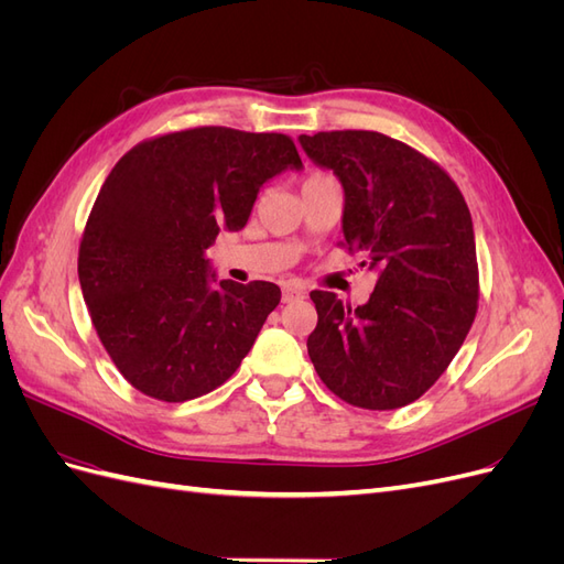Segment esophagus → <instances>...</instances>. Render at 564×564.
<instances>
[{
    "mask_svg": "<svg viewBox=\"0 0 564 564\" xmlns=\"http://www.w3.org/2000/svg\"><path fill=\"white\" fill-rule=\"evenodd\" d=\"M305 296L303 289L299 284H284L282 286V301L284 303H294V301H301Z\"/></svg>",
    "mask_w": 564,
    "mask_h": 564,
    "instance_id": "34e87169",
    "label": "esophagus"
}]
</instances>
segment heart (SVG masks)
<instances>
[{
    "instance_id": "b5f03b06",
    "label": "heart",
    "mask_w": 564,
    "mask_h": 564,
    "mask_svg": "<svg viewBox=\"0 0 564 564\" xmlns=\"http://www.w3.org/2000/svg\"><path fill=\"white\" fill-rule=\"evenodd\" d=\"M319 178H327V176H319V174H315V176H311L308 181H319Z\"/></svg>"
}]
</instances>
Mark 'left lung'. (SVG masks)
<instances>
[{
  "label": "left lung",
  "instance_id": "left-lung-1",
  "mask_svg": "<svg viewBox=\"0 0 564 564\" xmlns=\"http://www.w3.org/2000/svg\"><path fill=\"white\" fill-rule=\"evenodd\" d=\"M299 143L340 181L346 245L367 251L379 275L357 308L311 292L317 377L348 404L404 406L449 367L477 313L468 204L435 162L379 131L303 133Z\"/></svg>",
  "mask_w": 564,
  "mask_h": 564
}]
</instances>
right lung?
Listing matches in <instances>:
<instances>
[{
	"label": "right lung",
	"mask_w": 564,
	"mask_h": 564,
	"mask_svg": "<svg viewBox=\"0 0 564 564\" xmlns=\"http://www.w3.org/2000/svg\"><path fill=\"white\" fill-rule=\"evenodd\" d=\"M303 169L284 133L199 127L115 164L79 245V286L100 344L145 395L185 402L226 383L278 308L272 282H216L220 230L247 226L272 176Z\"/></svg>",
	"instance_id": "right-lung-1"
}]
</instances>
